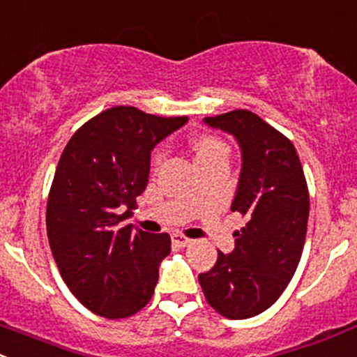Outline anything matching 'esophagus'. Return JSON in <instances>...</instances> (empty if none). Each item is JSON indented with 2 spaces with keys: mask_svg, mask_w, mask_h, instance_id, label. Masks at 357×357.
I'll return each mask as SVG.
<instances>
[{
  "mask_svg": "<svg viewBox=\"0 0 357 357\" xmlns=\"http://www.w3.org/2000/svg\"><path fill=\"white\" fill-rule=\"evenodd\" d=\"M172 242H174L175 245H178V248H189V245H192V238H187L183 237V235L180 234H174L172 235Z\"/></svg>",
  "mask_w": 357,
  "mask_h": 357,
  "instance_id": "34e87169",
  "label": "esophagus"
}]
</instances>
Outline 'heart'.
I'll list each match as a JSON object with an SVG mask.
<instances>
[{"label": "heart", "instance_id": "1", "mask_svg": "<svg viewBox=\"0 0 357 357\" xmlns=\"http://www.w3.org/2000/svg\"><path fill=\"white\" fill-rule=\"evenodd\" d=\"M194 153H196V161H206L211 158L225 156L229 158V146L220 139L213 137V135H197L194 139ZM161 153L156 154V160H160Z\"/></svg>", "mask_w": 357, "mask_h": 357}]
</instances>
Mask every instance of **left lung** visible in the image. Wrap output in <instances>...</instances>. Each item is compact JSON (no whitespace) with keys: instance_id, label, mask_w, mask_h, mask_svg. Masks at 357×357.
<instances>
[{"instance_id":"left-lung-1","label":"left lung","mask_w":357,"mask_h":357,"mask_svg":"<svg viewBox=\"0 0 357 357\" xmlns=\"http://www.w3.org/2000/svg\"><path fill=\"white\" fill-rule=\"evenodd\" d=\"M208 127L230 134L242 167L230 209L248 218L235 248L218 251L215 266L199 273L206 301L229 319H245L277 303L303 255L310 194L292 142L248 109L206 116Z\"/></svg>"}]
</instances>
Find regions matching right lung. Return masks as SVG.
<instances>
[{"label": "right lung", "instance_id": "add662e5", "mask_svg": "<svg viewBox=\"0 0 357 357\" xmlns=\"http://www.w3.org/2000/svg\"><path fill=\"white\" fill-rule=\"evenodd\" d=\"M187 120L115 106L65 146L47 197V238L70 292L93 313L127 318L153 297L170 235L122 222L148 185L154 146Z\"/></svg>", "mask_w": 357, "mask_h": 357}]
</instances>
